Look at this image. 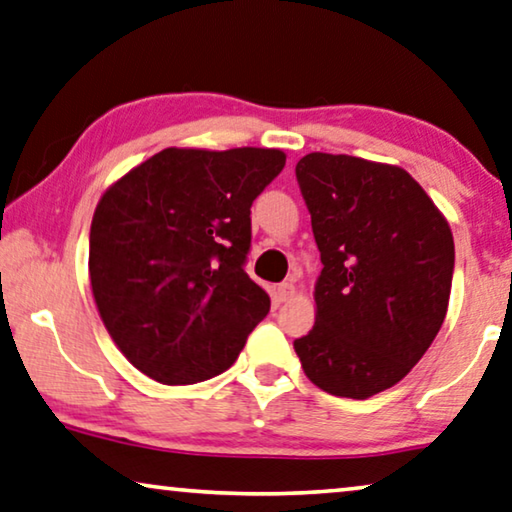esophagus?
Returning <instances> with one entry per match:
<instances>
[{
	"mask_svg": "<svg viewBox=\"0 0 512 512\" xmlns=\"http://www.w3.org/2000/svg\"><path fill=\"white\" fill-rule=\"evenodd\" d=\"M292 296H294V282H292V280L282 282V285L276 287V299H278L280 303L289 301V299H292Z\"/></svg>",
	"mask_w": 512,
	"mask_h": 512,
	"instance_id": "obj_1",
	"label": "esophagus"
}]
</instances>
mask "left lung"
Masks as SVG:
<instances>
[{
    "label": "left lung",
    "mask_w": 512,
    "mask_h": 512,
    "mask_svg": "<svg viewBox=\"0 0 512 512\" xmlns=\"http://www.w3.org/2000/svg\"><path fill=\"white\" fill-rule=\"evenodd\" d=\"M296 181L324 269L315 326L294 349L322 391L372 398L407 377L444 324L451 227L402 167L315 151Z\"/></svg>",
    "instance_id": "obj_1"
}]
</instances>
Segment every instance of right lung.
Instances as JSON below:
<instances>
[{"instance_id": "add662e5", "label": "right lung", "mask_w": 512, "mask_h": 512, "mask_svg": "<svg viewBox=\"0 0 512 512\" xmlns=\"http://www.w3.org/2000/svg\"><path fill=\"white\" fill-rule=\"evenodd\" d=\"M285 167L280 149H163L105 190L89 278L128 361L167 386L239 358L271 299L248 278L250 207Z\"/></svg>"}]
</instances>
